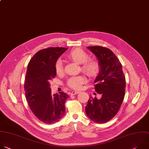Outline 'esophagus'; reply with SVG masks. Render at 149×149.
I'll list each match as a JSON object with an SVG mask.
<instances>
[{
	"mask_svg": "<svg viewBox=\"0 0 149 149\" xmlns=\"http://www.w3.org/2000/svg\"><path fill=\"white\" fill-rule=\"evenodd\" d=\"M80 92L79 91H73L71 92L70 95H77L78 93H79Z\"/></svg>",
	"mask_w": 149,
	"mask_h": 149,
	"instance_id": "1",
	"label": "esophagus"
}]
</instances>
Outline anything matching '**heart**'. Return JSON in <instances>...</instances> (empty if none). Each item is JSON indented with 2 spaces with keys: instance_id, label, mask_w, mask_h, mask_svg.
Listing matches in <instances>:
<instances>
[{
  "instance_id": "obj_1",
  "label": "heart",
  "mask_w": 149,
  "mask_h": 149,
  "mask_svg": "<svg viewBox=\"0 0 149 149\" xmlns=\"http://www.w3.org/2000/svg\"><path fill=\"white\" fill-rule=\"evenodd\" d=\"M67 57L79 64H81V68L88 76L91 77H97L101 72V65L100 63L96 60L89 58L88 54L83 49L76 48L71 50ZM54 70L57 74L61 75L63 72V63L61 60L58 59L54 64ZM86 81V78L84 75L74 76L69 77L66 82V85L73 90H79L82 85Z\"/></svg>"
}]
</instances>
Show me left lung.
Masks as SVG:
<instances>
[{"label":"left lung","instance_id":"1","mask_svg":"<svg viewBox=\"0 0 149 149\" xmlns=\"http://www.w3.org/2000/svg\"><path fill=\"white\" fill-rule=\"evenodd\" d=\"M87 48L96 56L101 65L94 86L102 96L100 99H89L85 111L95 123H103L112 119L119 110L125 97L126 79L120 62L111 50L100 46Z\"/></svg>","mask_w":149,"mask_h":149}]
</instances>
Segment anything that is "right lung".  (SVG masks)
Masks as SVG:
<instances>
[{"label":"right lung","mask_w":149,"mask_h":149,"mask_svg":"<svg viewBox=\"0 0 149 149\" xmlns=\"http://www.w3.org/2000/svg\"><path fill=\"white\" fill-rule=\"evenodd\" d=\"M68 48L48 47L31 59L26 73L24 90L28 105L35 116L46 124H53L65 116L69 96L62 92L52 95L50 81L56 76L54 64Z\"/></svg>","instance_id":"right-lung-1"}]
</instances>
